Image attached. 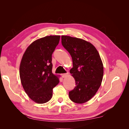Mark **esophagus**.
<instances>
[{"instance_id": "1", "label": "esophagus", "mask_w": 129, "mask_h": 129, "mask_svg": "<svg viewBox=\"0 0 129 129\" xmlns=\"http://www.w3.org/2000/svg\"><path fill=\"white\" fill-rule=\"evenodd\" d=\"M68 75V73H65V74H62L61 75H62V77L64 78V77H66V76H67Z\"/></svg>"}]
</instances>
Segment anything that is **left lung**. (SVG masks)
Returning <instances> with one entry per match:
<instances>
[{
    "mask_svg": "<svg viewBox=\"0 0 129 129\" xmlns=\"http://www.w3.org/2000/svg\"><path fill=\"white\" fill-rule=\"evenodd\" d=\"M61 42L73 60L70 73L76 87L69 92V98L76 103L87 102L95 95L102 81L103 65L100 54L91 43L81 39L62 36Z\"/></svg>",
    "mask_w": 129,
    "mask_h": 129,
    "instance_id": "8db88e82",
    "label": "left lung"
}]
</instances>
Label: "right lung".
I'll return each instance as SVG.
<instances>
[{
  "mask_svg": "<svg viewBox=\"0 0 129 129\" xmlns=\"http://www.w3.org/2000/svg\"><path fill=\"white\" fill-rule=\"evenodd\" d=\"M60 36H50L33 42L22 57L19 73L22 85L29 98L43 104L52 99L53 89L59 83L52 73V55Z\"/></svg>",
  "mask_w": 129,
  "mask_h": 129,
  "instance_id": "1",
  "label": "right lung"
}]
</instances>
